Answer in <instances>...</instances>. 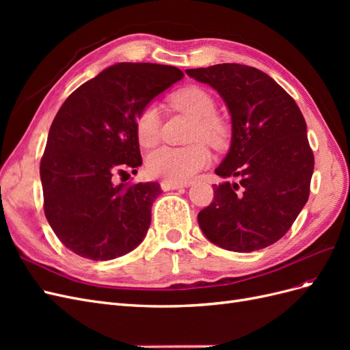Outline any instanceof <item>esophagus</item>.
<instances>
[{"instance_id":"obj_1","label":"esophagus","mask_w":350,"mask_h":350,"mask_svg":"<svg viewBox=\"0 0 350 350\" xmlns=\"http://www.w3.org/2000/svg\"><path fill=\"white\" fill-rule=\"evenodd\" d=\"M161 187H162L163 191H169V189H179V188H183L185 185L179 184V183H172V181H162Z\"/></svg>"}]
</instances>
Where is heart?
<instances>
[{"instance_id":"obj_1","label":"heart","mask_w":350,"mask_h":350,"mask_svg":"<svg viewBox=\"0 0 350 350\" xmlns=\"http://www.w3.org/2000/svg\"><path fill=\"white\" fill-rule=\"evenodd\" d=\"M171 107L191 115L197 120L194 135L197 140L203 139L208 144L220 147L226 143L228 126L217 113V105L211 94L197 86L178 90L169 99ZM161 111L156 105L146 107L135 120V134L139 143L150 149L161 140ZM211 154L204 144L188 147L163 146L152 152L146 159V167L154 178L165 181L187 183L194 175L208 166Z\"/></svg>"}]
</instances>
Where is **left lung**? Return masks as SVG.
Returning <instances> with one entry per match:
<instances>
[{
  "instance_id": "left-lung-1",
  "label": "left lung",
  "mask_w": 350,
  "mask_h": 350,
  "mask_svg": "<svg viewBox=\"0 0 350 350\" xmlns=\"http://www.w3.org/2000/svg\"><path fill=\"white\" fill-rule=\"evenodd\" d=\"M217 90L232 121L229 152L216 167L215 197L198 225L217 247L266 248L284 237L310 197L314 154L296 102L266 72L242 64L185 71Z\"/></svg>"
}]
</instances>
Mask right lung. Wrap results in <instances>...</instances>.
<instances>
[{
	"label": "right lung",
	"instance_id": "right-lung-1",
	"mask_svg": "<svg viewBox=\"0 0 350 350\" xmlns=\"http://www.w3.org/2000/svg\"><path fill=\"white\" fill-rule=\"evenodd\" d=\"M183 77L172 66L118 62L62 103L49 129L40 181L48 224L77 256L113 260L144 239L161 185L113 179L142 166L137 116Z\"/></svg>",
	"mask_w": 350,
	"mask_h": 350
}]
</instances>
